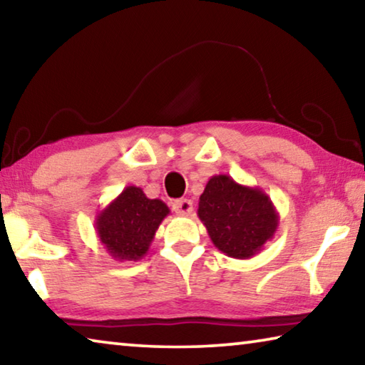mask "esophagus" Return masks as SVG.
Instances as JSON below:
<instances>
[{
  "instance_id": "obj_1",
  "label": "esophagus",
  "mask_w": 365,
  "mask_h": 365,
  "mask_svg": "<svg viewBox=\"0 0 365 365\" xmlns=\"http://www.w3.org/2000/svg\"><path fill=\"white\" fill-rule=\"evenodd\" d=\"M172 209H174V212L178 215H190L193 212V202L190 200H177L174 201V205H172Z\"/></svg>"
}]
</instances>
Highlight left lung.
Returning <instances> with one entry per match:
<instances>
[{"label":"left lung","instance_id":"left-lung-1","mask_svg":"<svg viewBox=\"0 0 365 365\" xmlns=\"http://www.w3.org/2000/svg\"><path fill=\"white\" fill-rule=\"evenodd\" d=\"M197 217L215 248L228 257L250 259L279 228V212L261 188L246 187L225 174L209 178Z\"/></svg>","mask_w":365,"mask_h":365}]
</instances>
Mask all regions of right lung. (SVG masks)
<instances>
[{"label":"right lung","mask_w":365,"mask_h":365,"mask_svg":"<svg viewBox=\"0 0 365 365\" xmlns=\"http://www.w3.org/2000/svg\"><path fill=\"white\" fill-rule=\"evenodd\" d=\"M169 212L164 201L150 200L143 190L133 185L125 187L98 212V240L115 261H140L146 256L160 222Z\"/></svg>","instance_id":"add662e5"}]
</instances>
